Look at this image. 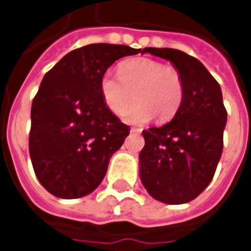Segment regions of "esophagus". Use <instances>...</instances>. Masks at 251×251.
I'll use <instances>...</instances> for the list:
<instances>
[{"label":"esophagus","instance_id":"obj_1","mask_svg":"<svg viewBox=\"0 0 251 251\" xmlns=\"http://www.w3.org/2000/svg\"><path fill=\"white\" fill-rule=\"evenodd\" d=\"M131 132H132V133H141V132H142V128L132 127V128H131Z\"/></svg>","mask_w":251,"mask_h":251}]
</instances>
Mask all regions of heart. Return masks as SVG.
Returning <instances> with one entry per match:
<instances>
[{"instance_id": "heart-1", "label": "heart", "mask_w": 251, "mask_h": 251, "mask_svg": "<svg viewBox=\"0 0 251 251\" xmlns=\"http://www.w3.org/2000/svg\"><path fill=\"white\" fill-rule=\"evenodd\" d=\"M102 100L114 114L123 111L132 97H136L123 114L131 124H144L157 116L168 120L181 105L185 84L175 67L151 58L137 57L118 66V76L110 71L100 79Z\"/></svg>"}]
</instances>
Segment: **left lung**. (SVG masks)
<instances>
[{"label":"left lung","mask_w":251,"mask_h":251,"mask_svg":"<svg viewBox=\"0 0 251 251\" xmlns=\"http://www.w3.org/2000/svg\"><path fill=\"white\" fill-rule=\"evenodd\" d=\"M144 51L171 62L182 75L185 92L171 122L142 131L140 179L157 201L181 205L198 197L214 177L227 110L220 85L197 58L170 48Z\"/></svg>","instance_id":"8db88e82"}]
</instances>
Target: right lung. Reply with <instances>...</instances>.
Here are the masks:
<instances>
[{
  "label": "right lung",
  "instance_id": "right-lung-1",
  "mask_svg": "<svg viewBox=\"0 0 251 251\" xmlns=\"http://www.w3.org/2000/svg\"><path fill=\"white\" fill-rule=\"evenodd\" d=\"M145 53L127 45L91 44L48 71L31 109L29 155L41 185L58 198H80L103 180L129 127L102 100L100 79L119 58Z\"/></svg>",
  "mask_w": 251,
  "mask_h": 251
}]
</instances>
